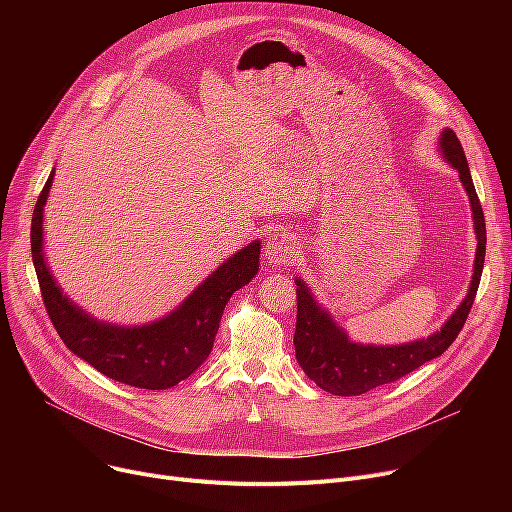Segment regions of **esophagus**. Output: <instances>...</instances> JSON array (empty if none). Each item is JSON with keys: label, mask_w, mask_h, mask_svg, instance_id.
<instances>
[{"label": "esophagus", "mask_w": 512, "mask_h": 512, "mask_svg": "<svg viewBox=\"0 0 512 512\" xmlns=\"http://www.w3.org/2000/svg\"><path fill=\"white\" fill-rule=\"evenodd\" d=\"M267 263L278 267L294 261L297 257V247H294V240L288 234H274L267 242Z\"/></svg>", "instance_id": "34e87169"}]
</instances>
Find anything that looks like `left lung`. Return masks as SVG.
<instances>
[{"mask_svg": "<svg viewBox=\"0 0 512 512\" xmlns=\"http://www.w3.org/2000/svg\"><path fill=\"white\" fill-rule=\"evenodd\" d=\"M440 147L452 168L459 170L473 209L477 255L469 294L461 307L446 321L444 328L434 336L400 346H363L348 340L346 334L334 324L332 317L313 301L309 288L297 280L294 348H297V361L301 363L303 371L321 390L338 396H359L378 386L396 382L423 363L440 357L465 326L479 288L483 261H486V220H483L481 203L475 193L463 145L454 130L446 128L442 132Z\"/></svg>", "mask_w": 512, "mask_h": 512, "instance_id": "8db88e82", "label": "left lung"}]
</instances>
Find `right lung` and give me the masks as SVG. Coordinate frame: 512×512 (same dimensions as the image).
<instances>
[{
  "mask_svg": "<svg viewBox=\"0 0 512 512\" xmlns=\"http://www.w3.org/2000/svg\"><path fill=\"white\" fill-rule=\"evenodd\" d=\"M53 180L49 174L31 224V251L41 299L53 328L70 351L116 382L166 390L186 380L211 353L220 319L232 294L259 270V240L220 265L182 307L155 324L118 328L74 307L53 282L43 261V205Z\"/></svg>",
  "mask_w": 512,
  "mask_h": 512,
  "instance_id": "1",
  "label": "right lung"
}]
</instances>
